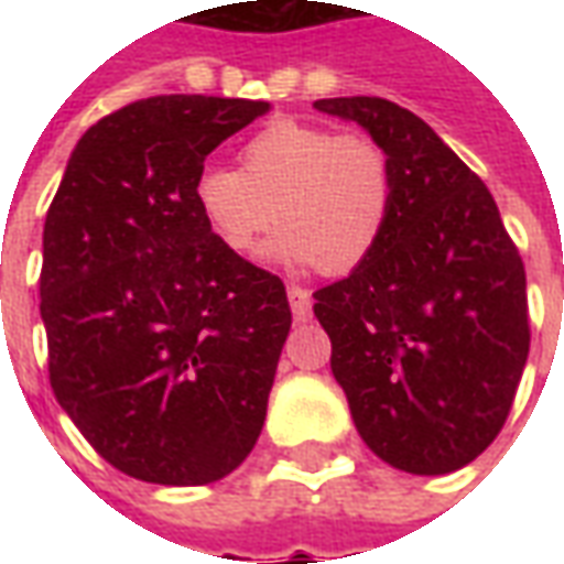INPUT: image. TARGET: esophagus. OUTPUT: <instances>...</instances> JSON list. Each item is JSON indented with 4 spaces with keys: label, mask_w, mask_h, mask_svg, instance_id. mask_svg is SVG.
<instances>
[{
    "label": "esophagus",
    "mask_w": 564,
    "mask_h": 564,
    "mask_svg": "<svg viewBox=\"0 0 564 564\" xmlns=\"http://www.w3.org/2000/svg\"><path fill=\"white\" fill-rule=\"evenodd\" d=\"M286 295H290V307H293V317L295 319H307L311 317V302H314V299H311V293H307L305 286H290V290H286Z\"/></svg>",
    "instance_id": "34e87169"
}]
</instances>
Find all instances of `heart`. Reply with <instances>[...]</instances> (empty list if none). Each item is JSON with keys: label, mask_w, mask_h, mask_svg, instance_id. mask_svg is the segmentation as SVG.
<instances>
[{"label": "heart", "mask_w": 564, "mask_h": 564, "mask_svg": "<svg viewBox=\"0 0 564 564\" xmlns=\"http://www.w3.org/2000/svg\"><path fill=\"white\" fill-rule=\"evenodd\" d=\"M193 205L208 232L238 257L257 253L281 220L283 229L271 245L281 262L350 271L387 235L395 208V165L371 135L271 120L245 141L241 172L229 165L198 172Z\"/></svg>", "instance_id": "b5f03b06"}]
</instances>
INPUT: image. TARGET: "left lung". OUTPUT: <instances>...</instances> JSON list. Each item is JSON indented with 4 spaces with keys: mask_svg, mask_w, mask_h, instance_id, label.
Wrapping results in <instances>:
<instances>
[{
    "mask_svg": "<svg viewBox=\"0 0 564 564\" xmlns=\"http://www.w3.org/2000/svg\"><path fill=\"white\" fill-rule=\"evenodd\" d=\"M314 105L366 127L395 165L378 250L314 293L332 375L380 459L456 471L496 441L525 368L520 250L484 181L408 108L378 96Z\"/></svg>",
    "mask_w": 564,
    "mask_h": 564,
    "instance_id": "1",
    "label": "left lung"
}]
</instances>
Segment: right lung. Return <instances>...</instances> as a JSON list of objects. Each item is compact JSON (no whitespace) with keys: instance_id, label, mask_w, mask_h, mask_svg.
<instances>
[{"instance_id":"add662e5","label":"right lung","mask_w":564,"mask_h":564,"mask_svg":"<svg viewBox=\"0 0 564 564\" xmlns=\"http://www.w3.org/2000/svg\"><path fill=\"white\" fill-rule=\"evenodd\" d=\"M269 111L153 96L80 135L44 220L42 319L56 402L117 471L205 486L257 444L290 302L208 232V153Z\"/></svg>"}]
</instances>
